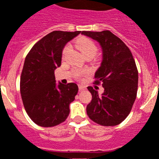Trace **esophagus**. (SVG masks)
<instances>
[{
    "mask_svg": "<svg viewBox=\"0 0 159 159\" xmlns=\"http://www.w3.org/2000/svg\"><path fill=\"white\" fill-rule=\"evenodd\" d=\"M78 88H79L80 91H82V90H84L85 87L83 86V85H81V84H79V85H78Z\"/></svg>",
    "mask_w": 159,
    "mask_h": 159,
    "instance_id": "1",
    "label": "esophagus"
}]
</instances>
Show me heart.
Masks as SVG:
<instances>
[{
  "label": "heart",
  "instance_id": "1",
  "mask_svg": "<svg viewBox=\"0 0 159 159\" xmlns=\"http://www.w3.org/2000/svg\"><path fill=\"white\" fill-rule=\"evenodd\" d=\"M75 44H76V47L79 50L80 52L84 57L88 56H94L96 55V52H97V48H96L95 43L92 40L84 38V37H81V38H78L76 42H75ZM67 51L68 47H66L63 49V55L66 54ZM85 73H86V71H78V72H76V76L80 77L81 75H84Z\"/></svg>",
  "mask_w": 159,
  "mask_h": 159
}]
</instances>
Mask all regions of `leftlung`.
Listing matches in <instances>:
<instances>
[{"mask_svg":"<svg viewBox=\"0 0 159 159\" xmlns=\"http://www.w3.org/2000/svg\"><path fill=\"white\" fill-rule=\"evenodd\" d=\"M100 44L103 52L100 66L95 73V84L101 83L103 93L98 87H88L92 101L87 105L91 120L104 126L122 122L131 111L136 97L138 70L129 48L109 30L82 31Z\"/></svg>","mask_w":159,"mask_h":159,"instance_id":"8db88e82","label":"left lung"}]
</instances>
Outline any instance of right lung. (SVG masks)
Instances as JSON below:
<instances>
[{
    "instance_id": "1",
    "label": "right lung",
    "mask_w": 159,
    "mask_h": 159,
    "mask_svg": "<svg viewBox=\"0 0 159 159\" xmlns=\"http://www.w3.org/2000/svg\"><path fill=\"white\" fill-rule=\"evenodd\" d=\"M81 31H52L33 46L25 59L20 93L28 116L35 124L52 127L66 119L70 103L78 91L75 83L56 84L55 70L60 66L66 43Z\"/></svg>"
}]
</instances>
